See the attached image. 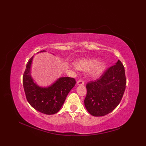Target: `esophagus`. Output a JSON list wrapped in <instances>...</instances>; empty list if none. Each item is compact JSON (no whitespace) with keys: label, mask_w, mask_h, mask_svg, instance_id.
I'll use <instances>...</instances> for the list:
<instances>
[{"label":"esophagus","mask_w":146,"mask_h":146,"mask_svg":"<svg viewBox=\"0 0 146 146\" xmlns=\"http://www.w3.org/2000/svg\"><path fill=\"white\" fill-rule=\"evenodd\" d=\"M84 84V82H83V80H78V81L77 82V85H83Z\"/></svg>","instance_id":"1"}]
</instances>
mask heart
<instances>
[{
    "mask_svg": "<svg viewBox=\"0 0 146 146\" xmlns=\"http://www.w3.org/2000/svg\"><path fill=\"white\" fill-rule=\"evenodd\" d=\"M75 66L81 71H88L94 67L91 71V75L94 76L100 75L105 69V64L103 62H99L97 58L83 59L76 62Z\"/></svg>",
    "mask_w": 146,
    "mask_h": 146,
    "instance_id": "b5f03b06",
    "label": "heart"
}]
</instances>
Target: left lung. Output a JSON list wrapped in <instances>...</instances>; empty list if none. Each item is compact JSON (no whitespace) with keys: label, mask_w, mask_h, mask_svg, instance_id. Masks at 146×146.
Returning <instances> with one entry per match:
<instances>
[{"label":"left lung","mask_w":146,"mask_h":146,"mask_svg":"<svg viewBox=\"0 0 146 146\" xmlns=\"http://www.w3.org/2000/svg\"><path fill=\"white\" fill-rule=\"evenodd\" d=\"M125 86L124 66L118 60L98 79L86 84L87 93L84 100L86 109L95 117L110 113L122 100Z\"/></svg>","instance_id":"obj_1"}]
</instances>
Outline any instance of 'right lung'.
I'll return each mask as SVG.
<instances>
[{"mask_svg":"<svg viewBox=\"0 0 146 146\" xmlns=\"http://www.w3.org/2000/svg\"><path fill=\"white\" fill-rule=\"evenodd\" d=\"M45 51L43 50L38 53ZM33 56L27 62L23 75V86L27 100L39 112L46 115L55 114L63 106L68 94L75 86L76 81L70 77H61L47 87L39 86L34 82L31 74Z\"/></svg>","mask_w":146,"mask_h":146,"instance_id":"1","label":"right lung"}]
</instances>
